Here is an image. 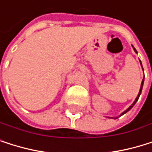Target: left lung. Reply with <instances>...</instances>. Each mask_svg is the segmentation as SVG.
Listing matches in <instances>:
<instances>
[{
	"label": "left lung",
	"mask_w": 152,
	"mask_h": 152,
	"mask_svg": "<svg viewBox=\"0 0 152 152\" xmlns=\"http://www.w3.org/2000/svg\"><path fill=\"white\" fill-rule=\"evenodd\" d=\"M132 47H133V46H132ZM133 50H134V51H135V52H136V53H137V50H135V48H134V47H133ZM140 64H141V62H140ZM141 67H142V65H141ZM143 83H144V78H143V80H142V81H141V84H140V91H139V94H138V96H137V97H136V99H135V101L133 102V103H132V105H131L130 107H129V108H128V109H127L126 110H124V111H123L122 113H121V115H120L119 117L122 116L123 114H125V113H126V112H128L129 110H131V109H132V107H133V106L135 105V103H136V102H138V100H139V97H140V93H141V91H142V87H143ZM119 117H114V118H112V117H109V118H110V119H117V118H119Z\"/></svg>",
	"instance_id": "obj_1"
}]
</instances>
